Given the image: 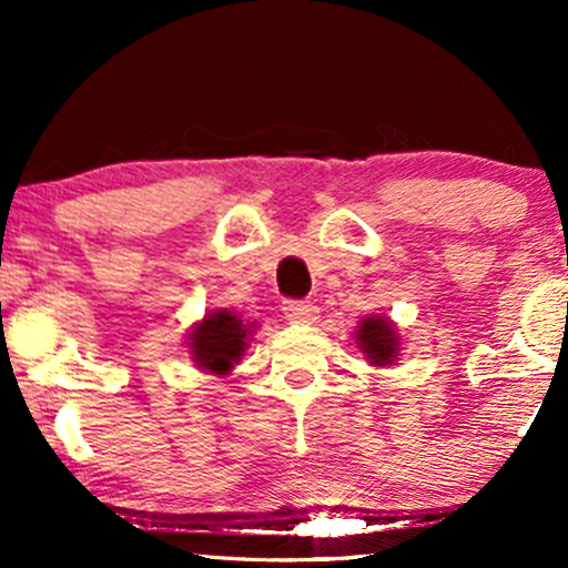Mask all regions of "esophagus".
I'll use <instances>...</instances> for the list:
<instances>
[{
	"instance_id": "1",
	"label": "esophagus",
	"mask_w": 568,
	"mask_h": 568,
	"mask_svg": "<svg viewBox=\"0 0 568 568\" xmlns=\"http://www.w3.org/2000/svg\"><path fill=\"white\" fill-rule=\"evenodd\" d=\"M284 315L294 323H313L317 317V307L307 300H284Z\"/></svg>"
}]
</instances>
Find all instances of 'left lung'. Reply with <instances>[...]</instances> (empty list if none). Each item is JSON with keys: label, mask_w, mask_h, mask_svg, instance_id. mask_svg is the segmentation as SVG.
Masks as SVG:
<instances>
[{"label": "left lung", "mask_w": 568, "mask_h": 568, "mask_svg": "<svg viewBox=\"0 0 568 568\" xmlns=\"http://www.w3.org/2000/svg\"><path fill=\"white\" fill-rule=\"evenodd\" d=\"M356 341H359V348H364V354H367L372 364H377V367L390 364L395 359L398 336H395V328L385 321V317H367V321H362Z\"/></svg>", "instance_id": "left-lung-1"}]
</instances>
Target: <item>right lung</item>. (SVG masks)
I'll return each instance as SVG.
<instances>
[{
    "mask_svg": "<svg viewBox=\"0 0 568 568\" xmlns=\"http://www.w3.org/2000/svg\"><path fill=\"white\" fill-rule=\"evenodd\" d=\"M247 328L251 323H243L227 310L206 315L204 323L191 333V352L196 356L199 367L216 372V375L232 369V364L240 359L245 348Z\"/></svg>",
    "mask_w": 568,
    "mask_h": 568,
    "instance_id": "add662e5",
    "label": "right lung"
}]
</instances>
